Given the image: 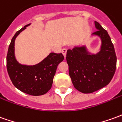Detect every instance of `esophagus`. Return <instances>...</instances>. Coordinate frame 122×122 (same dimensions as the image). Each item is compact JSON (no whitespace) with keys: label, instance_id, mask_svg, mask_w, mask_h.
Wrapping results in <instances>:
<instances>
[{"label":"esophagus","instance_id":"esophagus-1","mask_svg":"<svg viewBox=\"0 0 122 122\" xmlns=\"http://www.w3.org/2000/svg\"><path fill=\"white\" fill-rule=\"evenodd\" d=\"M61 53H63V55H64L65 57H66V54H67V49H63L61 51Z\"/></svg>","mask_w":122,"mask_h":122}]
</instances>
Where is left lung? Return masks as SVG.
<instances>
[{
    "instance_id": "8db88e82",
    "label": "left lung",
    "mask_w": 122,
    "mask_h": 122,
    "mask_svg": "<svg viewBox=\"0 0 122 122\" xmlns=\"http://www.w3.org/2000/svg\"><path fill=\"white\" fill-rule=\"evenodd\" d=\"M97 31L92 34L102 40L101 49L91 55L85 46L68 49L66 59L69 73L74 87L81 92L88 94L108 85L114 76L117 57L114 47L107 31L99 23L94 22Z\"/></svg>"
}]
</instances>
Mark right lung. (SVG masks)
<instances>
[{"instance_id": "add662e5", "label": "right lung", "mask_w": 122, "mask_h": 122, "mask_svg": "<svg viewBox=\"0 0 122 122\" xmlns=\"http://www.w3.org/2000/svg\"><path fill=\"white\" fill-rule=\"evenodd\" d=\"M17 31L9 45L6 56V68L11 81L20 91L32 96H40L51 89L57 65L64 59L62 53H51L41 63L33 66L23 65L14 57V41L17 36L26 28Z\"/></svg>"}]
</instances>
